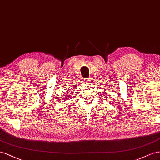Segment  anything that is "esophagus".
<instances>
[{"label":"esophagus","instance_id":"esophagus-1","mask_svg":"<svg viewBox=\"0 0 160 160\" xmlns=\"http://www.w3.org/2000/svg\"><path fill=\"white\" fill-rule=\"evenodd\" d=\"M84 82L86 83H88V82H89V81H90V79L89 78H84Z\"/></svg>","mask_w":160,"mask_h":160}]
</instances>
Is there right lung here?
I'll use <instances>...</instances> for the list:
<instances>
[{"label": "right lung", "instance_id": "right-lung-1", "mask_svg": "<svg viewBox=\"0 0 160 160\" xmlns=\"http://www.w3.org/2000/svg\"><path fill=\"white\" fill-rule=\"evenodd\" d=\"M69 94H68L66 95V98H68V97H70Z\"/></svg>", "mask_w": 160, "mask_h": 160}]
</instances>
